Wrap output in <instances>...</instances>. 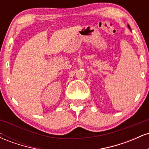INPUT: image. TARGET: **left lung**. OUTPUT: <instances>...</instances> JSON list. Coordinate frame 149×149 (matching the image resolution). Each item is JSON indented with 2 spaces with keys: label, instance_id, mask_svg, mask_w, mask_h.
Instances as JSON below:
<instances>
[{
  "label": "left lung",
  "instance_id": "left-lung-1",
  "mask_svg": "<svg viewBox=\"0 0 149 149\" xmlns=\"http://www.w3.org/2000/svg\"><path fill=\"white\" fill-rule=\"evenodd\" d=\"M128 27H129V29H130V26H129V25H128Z\"/></svg>",
  "mask_w": 149,
  "mask_h": 149
}]
</instances>
